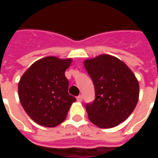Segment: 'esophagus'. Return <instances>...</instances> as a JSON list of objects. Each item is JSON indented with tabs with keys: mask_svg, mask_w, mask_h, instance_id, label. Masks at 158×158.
<instances>
[{
	"mask_svg": "<svg viewBox=\"0 0 158 158\" xmlns=\"http://www.w3.org/2000/svg\"><path fill=\"white\" fill-rule=\"evenodd\" d=\"M77 101H78V102H81L83 101V96H81V95L79 96H77Z\"/></svg>",
	"mask_w": 158,
	"mask_h": 158,
	"instance_id": "obj_1",
	"label": "esophagus"
}]
</instances>
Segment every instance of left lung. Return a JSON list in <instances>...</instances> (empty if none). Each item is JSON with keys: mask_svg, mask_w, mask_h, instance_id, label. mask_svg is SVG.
Here are the masks:
<instances>
[{"mask_svg": "<svg viewBox=\"0 0 158 158\" xmlns=\"http://www.w3.org/2000/svg\"><path fill=\"white\" fill-rule=\"evenodd\" d=\"M95 86L96 98L85 105L89 121L102 129L118 125L128 118L139 100V82L125 63L102 54L84 62Z\"/></svg>", "mask_w": 158, "mask_h": 158, "instance_id": "1", "label": "left lung"}]
</instances>
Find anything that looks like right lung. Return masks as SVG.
Returning a JSON list of instances; mask_svg holds the SVG:
<instances>
[{
  "mask_svg": "<svg viewBox=\"0 0 158 158\" xmlns=\"http://www.w3.org/2000/svg\"><path fill=\"white\" fill-rule=\"evenodd\" d=\"M72 59L46 56L34 62L19 82V96L26 113L36 123L56 127L65 120L75 102L69 94L66 69Z\"/></svg>",
  "mask_w": 158,
  "mask_h": 158,
  "instance_id": "obj_1",
  "label": "right lung"
}]
</instances>
